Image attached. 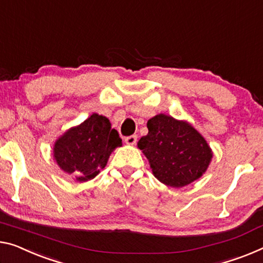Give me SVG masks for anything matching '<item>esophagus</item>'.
Wrapping results in <instances>:
<instances>
[{
    "mask_svg": "<svg viewBox=\"0 0 263 263\" xmlns=\"http://www.w3.org/2000/svg\"><path fill=\"white\" fill-rule=\"evenodd\" d=\"M137 141V136L136 135H130V136H127L126 139H124V142L129 145H134Z\"/></svg>",
    "mask_w": 263,
    "mask_h": 263,
    "instance_id": "1",
    "label": "esophagus"
}]
</instances>
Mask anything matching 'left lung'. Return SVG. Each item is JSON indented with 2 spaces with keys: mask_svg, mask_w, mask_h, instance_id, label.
<instances>
[{
  "mask_svg": "<svg viewBox=\"0 0 263 263\" xmlns=\"http://www.w3.org/2000/svg\"><path fill=\"white\" fill-rule=\"evenodd\" d=\"M147 127L148 134L141 137L137 147L160 182L181 188L207 171L213 152L192 124L159 114L148 121Z\"/></svg>",
  "mask_w": 263,
  "mask_h": 263,
  "instance_id": "1",
  "label": "left lung"
}]
</instances>
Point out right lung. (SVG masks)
<instances>
[{
    "mask_svg": "<svg viewBox=\"0 0 263 263\" xmlns=\"http://www.w3.org/2000/svg\"><path fill=\"white\" fill-rule=\"evenodd\" d=\"M122 145L118 130L106 116L94 112L79 126L56 140L54 159L62 171L78 182H86L106 167L109 156Z\"/></svg>",
    "mask_w": 263,
    "mask_h": 263,
    "instance_id": "1",
    "label": "right lung"
}]
</instances>
